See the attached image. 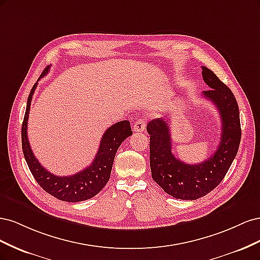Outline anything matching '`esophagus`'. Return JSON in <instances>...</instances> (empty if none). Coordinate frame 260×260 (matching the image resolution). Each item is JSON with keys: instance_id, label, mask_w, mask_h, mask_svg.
<instances>
[{"instance_id": "esophagus-1", "label": "esophagus", "mask_w": 260, "mask_h": 260, "mask_svg": "<svg viewBox=\"0 0 260 260\" xmlns=\"http://www.w3.org/2000/svg\"><path fill=\"white\" fill-rule=\"evenodd\" d=\"M146 127V119L145 118H140L135 124H133V131L135 132H143Z\"/></svg>"}]
</instances>
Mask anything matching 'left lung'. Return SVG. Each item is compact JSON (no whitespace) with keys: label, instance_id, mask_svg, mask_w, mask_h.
Masks as SVG:
<instances>
[{"label":"left lung","instance_id":"left-lung-1","mask_svg":"<svg viewBox=\"0 0 260 260\" xmlns=\"http://www.w3.org/2000/svg\"><path fill=\"white\" fill-rule=\"evenodd\" d=\"M202 69L203 79L210 88L202 95L216 106L221 117L222 133L217 151L203 162L185 164L171 152L168 117L157 118L146 127L152 178L165 192L178 200H198L214 190L226 175L241 142L240 112L235 96L210 69L205 66Z\"/></svg>","mask_w":260,"mask_h":260}]
</instances>
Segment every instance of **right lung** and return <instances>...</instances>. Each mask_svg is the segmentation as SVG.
Instances as JSON below:
<instances>
[{
    "instance_id": "add662e5",
    "label": "right lung",
    "mask_w": 260,
    "mask_h": 260,
    "mask_svg": "<svg viewBox=\"0 0 260 260\" xmlns=\"http://www.w3.org/2000/svg\"><path fill=\"white\" fill-rule=\"evenodd\" d=\"M49 69V66L46 67L40 78L48 74ZM37 85L38 82L35 83L30 91L21 127L22 152L31 174L45 192H48L60 201L77 203L90 200L93 196H95L108 182L117 149L125 139L132 135L130 122L128 120L119 121L105 131L103 137H102L95 158H94L89 167L73 176H55L43 168L42 165L36 158L32 149L30 147L27 136V123L30 105Z\"/></svg>"
}]
</instances>
